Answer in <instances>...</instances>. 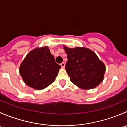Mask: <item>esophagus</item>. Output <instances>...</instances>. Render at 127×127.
I'll list each match as a JSON object with an SVG mask.
<instances>
[{
  "label": "esophagus",
  "instance_id": "1",
  "mask_svg": "<svg viewBox=\"0 0 127 127\" xmlns=\"http://www.w3.org/2000/svg\"><path fill=\"white\" fill-rule=\"evenodd\" d=\"M60 65H61V67H62V68H64V67H65V63H61V64H60Z\"/></svg>",
  "mask_w": 127,
  "mask_h": 127
}]
</instances>
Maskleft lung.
I'll use <instances>...</instances> for the list:
<instances>
[{
	"mask_svg": "<svg viewBox=\"0 0 127 127\" xmlns=\"http://www.w3.org/2000/svg\"><path fill=\"white\" fill-rule=\"evenodd\" d=\"M63 48L68 60L66 70L72 83L81 89L90 90L103 82L106 66L93 51L84 47L64 45Z\"/></svg>",
	"mask_w": 127,
	"mask_h": 127,
	"instance_id": "obj_1",
	"label": "left lung"
}]
</instances>
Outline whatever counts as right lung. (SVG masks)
Wrapping results in <instances>:
<instances>
[{
	"label": "right lung",
	"mask_w": 127,
	"mask_h": 127,
	"mask_svg": "<svg viewBox=\"0 0 127 127\" xmlns=\"http://www.w3.org/2000/svg\"><path fill=\"white\" fill-rule=\"evenodd\" d=\"M60 68L48 47L45 46L30 51L21 62L19 71L28 86L41 90L54 82Z\"/></svg>",
	"instance_id": "obj_1"
}]
</instances>
